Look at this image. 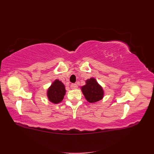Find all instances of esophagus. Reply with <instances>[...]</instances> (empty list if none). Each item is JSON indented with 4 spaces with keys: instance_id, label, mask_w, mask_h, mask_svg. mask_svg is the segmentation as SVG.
<instances>
[{
    "instance_id": "1",
    "label": "esophagus",
    "mask_w": 154,
    "mask_h": 154,
    "mask_svg": "<svg viewBox=\"0 0 154 154\" xmlns=\"http://www.w3.org/2000/svg\"><path fill=\"white\" fill-rule=\"evenodd\" d=\"M77 84H75V83H73V84H71V88L72 89H77Z\"/></svg>"
}]
</instances>
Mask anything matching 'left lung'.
I'll use <instances>...</instances> for the list:
<instances>
[{
	"label": "left lung",
	"mask_w": 154,
	"mask_h": 154,
	"mask_svg": "<svg viewBox=\"0 0 154 154\" xmlns=\"http://www.w3.org/2000/svg\"><path fill=\"white\" fill-rule=\"evenodd\" d=\"M81 91L88 102L96 103L103 98L104 91L102 87L94 78L86 81V85L81 87Z\"/></svg>",
	"instance_id": "left-lung-1"
}]
</instances>
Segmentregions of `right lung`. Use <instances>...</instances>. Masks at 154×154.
Masks as SVG:
<instances>
[{
  "label": "right lung",
  "mask_w": 154,
  "mask_h": 154,
  "mask_svg": "<svg viewBox=\"0 0 154 154\" xmlns=\"http://www.w3.org/2000/svg\"><path fill=\"white\" fill-rule=\"evenodd\" d=\"M47 94L50 102L54 104L61 102L65 94L64 85L60 81L56 79L48 89Z\"/></svg>",
  "instance_id": "1"
}]
</instances>
